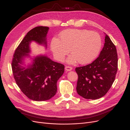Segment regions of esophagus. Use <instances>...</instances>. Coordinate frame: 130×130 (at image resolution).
<instances>
[{
  "instance_id": "esophagus-1",
  "label": "esophagus",
  "mask_w": 130,
  "mask_h": 130,
  "mask_svg": "<svg viewBox=\"0 0 130 130\" xmlns=\"http://www.w3.org/2000/svg\"><path fill=\"white\" fill-rule=\"evenodd\" d=\"M72 69H73V68L71 66H65V70L67 71H70L72 70Z\"/></svg>"
}]
</instances>
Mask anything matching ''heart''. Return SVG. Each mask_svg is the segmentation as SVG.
I'll list each match as a JSON object with an SVG mask.
<instances>
[{
	"instance_id": "b5f03b06",
	"label": "heart",
	"mask_w": 130,
	"mask_h": 130,
	"mask_svg": "<svg viewBox=\"0 0 130 130\" xmlns=\"http://www.w3.org/2000/svg\"><path fill=\"white\" fill-rule=\"evenodd\" d=\"M60 39L54 37L52 39L51 48L55 58L62 61L69 53L70 64H85L94 60L98 56L102 47V39L96 32L86 29H70L61 32Z\"/></svg>"
}]
</instances>
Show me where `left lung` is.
<instances>
[{
  "instance_id": "1",
  "label": "left lung",
  "mask_w": 130,
  "mask_h": 130,
  "mask_svg": "<svg viewBox=\"0 0 130 130\" xmlns=\"http://www.w3.org/2000/svg\"><path fill=\"white\" fill-rule=\"evenodd\" d=\"M118 58L115 45L106 34L99 57L91 64L76 67L77 93L86 99L96 100L110 89L118 71Z\"/></svg>"
}]
</instances>
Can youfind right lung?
Returning a JSON list of instances; mask_svg holds the SVG:
<instances>
[{
	"label": "right lung",
	"instance_id": "right-lung-1",
	"mask_svg": "<svg viewBox=\"0 0 130 130\" xmlns=\"http://www.w3.org/2000/svg\"><path fill=\"white\" fill-rule=\"evenodd\" d=\"M49 28L38 26L31 29L16 49L11 62L13 77L20 90L30 100L43 101L51 99L57 92V82L64 72V65L46 56H37L27 69L21 67L23 58L28 55L29 43L34 40L46 46Z\"/></svg>",
	"mask_w": 130,
	"mask_h": 130
}]
</instances>
